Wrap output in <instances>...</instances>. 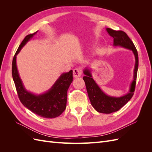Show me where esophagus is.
I'll return each instance as SVG.
<instances>
[{
	"mask_svg": "<svg viewBox=\"0 0 152 152\" xmlns=\"http://www.w3.org/2000/svg\"><path fill=\"white\" fill-rule=\"evenodd\" d=\"M81 75H82V72L80 70V69L75 68L74 70H73V77L75 78L80 77Z\"/></svg>",
	"mask_w": 152,
	"mask_h": 152,
	"instance_id": "1",
	"label": "esophagus"
}]
</instances>
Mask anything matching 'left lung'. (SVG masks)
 Returning <instances> with one entry per match:
<instances>
[{
  "mask_svg": "<svg viewBox=\"0 0 152 152\" xmlns=\"http://www.w3.org/2000/svg\"><path fill=\"white\" fill-rule=\"evenodd\" d=\"M108 34L113 38V46H120L131 50L135 58V65L133 73V80L131 82L129 91L122 96H112L105 94L93 79L91 69L86 67L83 73L85 76L83 79L85 82L87 94L91 105L98 112L102 113H111L120 110L129 101L134 94L135 89L137 72L138 69V54L132 40L123 31H115L107 28Z\"/></svg>",
  "mask_w": 152,
  "mask_h": 152,
  "instance_id": "obj_1",
  "label": "left lung"
}]
</instances>
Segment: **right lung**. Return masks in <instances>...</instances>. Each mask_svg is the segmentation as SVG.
I'll use <instances>...</instances> for the list:
<instances>
[{
  "label": "right lung",
  "mask_w": 152,
  "mask_h": 152,
  "mask_svg": "<svg viewBox=\"0 0 152 152\" xmlns=\"http://www.w3.org/2000/svg\"><path fill=\"white\" fill-rule=\"evenodd\" d=\"M37 31L26 35L20 45L12 59V75L19 98L26 108L40 117L56 118L60 115L66 108L67 91L73 81V71L63 73L48 91L37 94L25 89L16 65L18 54Z\"/></svg>",
  "instance_id": "1"
}]
</instances>
